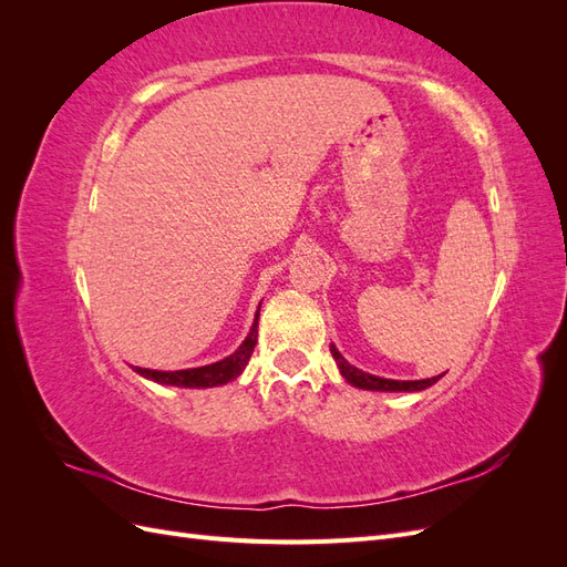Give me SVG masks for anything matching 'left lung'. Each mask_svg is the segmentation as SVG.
<instances>
[{
  "label": "left lung",
  "mask_w": 567,
  "mask_h": 567,
  "mask_svg": "<svg viewBox=\"0 0 567 567\" xmlns=\"http://www.w3.org/2000/svg\"><path fill=\"white\" fill-rule=\"evenodd\" d=\"M331 354L336 359V364L342 373V379H346L350 385L354 388H362V390H379V392H419L431 388L433 383L440 381V375H433V379H425V381H392V379H381V375H371L359 371L357 367H352L346 357L338 352L336 346H331Z\"/></svg>",
  "instance_id": "8db88e82"
}]
</instances>
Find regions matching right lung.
<instances>
[{
  "instance_id": "obj_1",
  "label": "right lung",
  "mask_w": 567,
  "mask_h": 567,
  "mask_svg": "<svg viewBox=\"0 0 567 567\" xmlns=\"http://www.w3.org/2000/svg\"><path fill=\"white\" fill-rule=\"evenodd\" d=\"M257 317H260V310L255 315L252 329L248 338L241 342L234 354L225 357L221 362L208 364V367H198V369H182V371H153V369H142V367H132L136 373L144 375V379H151L163 385H177V388H215V385H225L234 381L236 375H241L246 369L248 359L255 350L257 342Z\"/></svg>"
}]
</instances>
